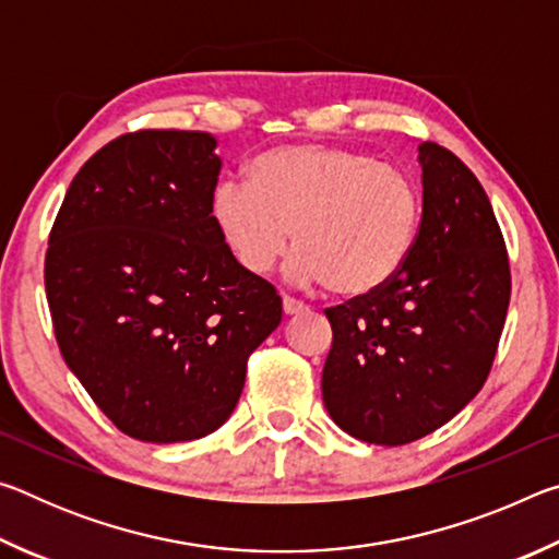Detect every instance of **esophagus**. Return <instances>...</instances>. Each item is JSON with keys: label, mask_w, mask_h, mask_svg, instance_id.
<instances>
[{"label": "esophagus", "mask_w": 559, "mask_h": 559, "mask_svg": "<svg viewBox=\"0 0 559 559\" xmlns=\"http://www.w3.org/2000/svg\"><path fill=\"white\" fill-rule=\"evenodd\" d=\"M306 310H308L306 302H300L290 296H283V313L286 316H298V313H306Z\"/></svg>", "instance_id": "esophagus-1"}]
</instances>
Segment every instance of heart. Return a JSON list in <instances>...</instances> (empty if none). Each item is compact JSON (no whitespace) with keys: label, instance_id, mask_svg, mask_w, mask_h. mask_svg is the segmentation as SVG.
<instances>
[{"label":"heart","instance_id":"1","mask_svg":"<svg viewBox=\"0 0 559 559\" xmlns=\"http://www.w3.org/2000/svg\"><path fill=\"white\" fill-rule=\"evenodd\" d=\"M212 216L226 249L263 276L283 259L300 286L330 283L367 296L404 269L421 219L414 179L374 157L330 145H288L257 157L249 185L222 182Z\"/></svg>","mask_w":559,"mask_h":559}]
</instances>
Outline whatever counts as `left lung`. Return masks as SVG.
<instances>
[{"instance_id": "obj_1", "label": "left lung", "mask_w": 559, "mask_h": 559, "mask_svg": "<svg viewBox=\"0 0 559 559\" xmlns=\"http://www.w3.org/2000/svg\"><path fill=\"white\" fill-rule=\"evenodd\" d=\"M421 224L404 269L328 308V414L349 437L402 447L451 421L480 392L510 302L503 234L476 175L419 145Z\"/></svg>"}]
</instances>
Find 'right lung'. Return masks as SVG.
Instances as JSON below:
<instances>
[{"mask_svg":"<svg viewBox=\"0 0 559 559\" xmlns=\"http://www.w3.org/2000/svg\"><path fill=\"white\" fill-rule=\"evenodd\" d=\"M197 130L128 132L73 177L46 251L69 370L132 439L192 441L229 419L281 296L212 216L222 157Z\"/></svg>","mask_w":559,"mask_h":559,"instance_id":"right-lung-1","label":"right lung"}]
</instances>
